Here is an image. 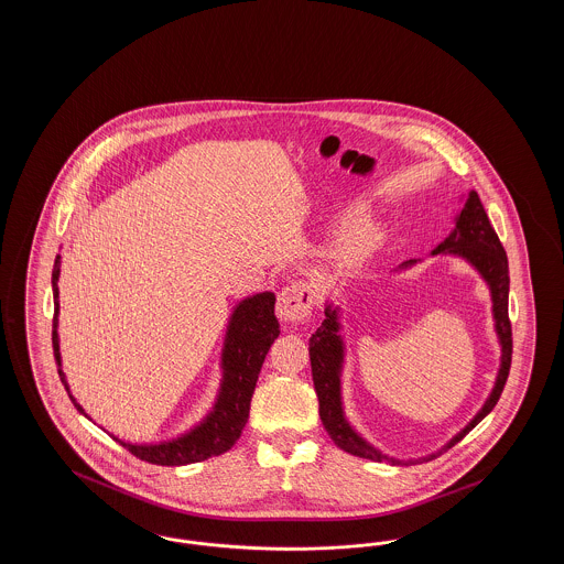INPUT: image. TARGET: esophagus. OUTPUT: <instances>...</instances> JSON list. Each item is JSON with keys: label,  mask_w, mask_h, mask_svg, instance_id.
<instances>
[{"label": "esophagus", "mask_w": 564, "mask_h": 564, "mask_svg": "<svg viewBox=\"0 0 564 564\" xmlns=\"http://www.w3.org/2000/svg\"><path fill=\"white\" fill-rule=\"evenodd\" d=\"M315 304V292L308 283H294L276 297V315L281 322H300L311 315Z\"/></svg>", "instance_id": "1"}]
</instances>
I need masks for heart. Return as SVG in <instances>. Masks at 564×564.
Masks as SVG:
<instances>
[{
	"instance_id": "heart-1",
	"label": "heart",
	"mask_w": 564,
	"mask_h": 564,
	"mask_svg": "<svg viewBox=\"0 0 564 564\" xmlns=\"http://www.w3.org/2000/svg\"><path fill=\"white\" fill-rule=\"evenodd\" d=\"M359 203H352L349 212H357ZM387 228L376 217H357L347 224L332 245V260L340 267H355L375 256L384 245Z\"/></svg>"
}]
</instances>
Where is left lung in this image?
I'll use <instances>...</instances> for the list:
<instances>
[{
  "instance_id": "8db88e82",
  "label": "left lung",
  "mask_w": 564,
  "mask_h": 564,
  "mask_svg": "<svg viewBox=\"0 0 564 564\" xmlns=\"http://www.w3.org/2000/svg\"><path fill=\"white\" fill-rule=\"evenodd\" d=\"M456 256L465 260L471 269L476 270L488 285L490 292V302H492V319H495V332L497 340L501 347V364L499 372L495 378V387L490 395L486 398L482 408L478 414L456 433L455 437L444 444L437 453H431L421 458H395V456L380 453L376 446H372L361 433L352 427L345 414L343 405V368H345V338L340 334L343 323H340V306H334L332 300L325 302V319L322 327L311 336L308 340V352H311V370H313V382L315 391L319 398V416H322L323 427L334 440V444L359 458H370V460H389L391 465H416L425 463L435 456L442 455L444 451L453 448L456 442H460L469 431L474 430L484 416L497 405L501 391L506 387V380L510 375L511 366V323L508 317V295H510V270H508V256L506 249L499 241L495 228L488 221V215L484 212L482 200L478 192H469L465 196L463 209L456 214L455 228L453 232L440 242L431 256ZM421 260H408L400 264L395 272L412 269Z\"/></svg>"
}]
</instances>
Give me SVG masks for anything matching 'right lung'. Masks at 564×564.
<instances>
[{"label": "right lung", "mask_w": 564, "mask_h": 564, "mask_svg": "<svg viewBox=\"0 0 564 564\" xmlns=\"http://www.w3.org/2000/svg\"><path fill=\"white\" fill-rule=\"evenodd\" d=\"M58 274H61V256H56L53 269V349L61 382L72 403L78 408L88 421H93L78 400L72 395L69 382L63 372L61 347H58ZM281 334L279 322L274 317V294L260 292L239 300L232 308V315L226 325L224 347H221V380L219 391L212 410L186 433H180L173 440H164L156 444H133L124 442L118 435H111L120 446H124L137 458L154 463V465H189L212 456L224 455L235 446L241 437L242 427L249 419V403L267 359L270 345Z\"/></svg>", "instance_id": "right-lung-1"}]
</instances>
